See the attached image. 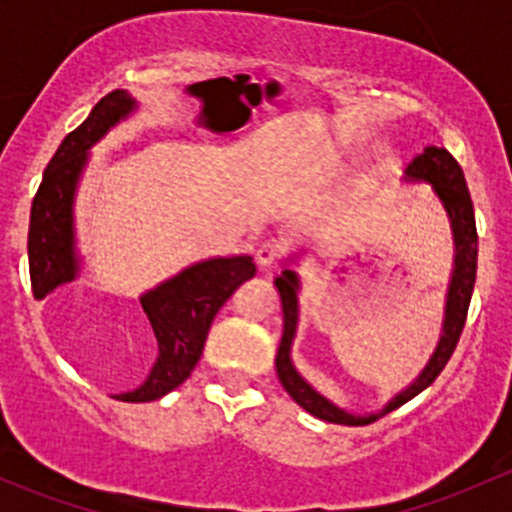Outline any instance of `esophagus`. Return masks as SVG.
Wrapping results in <instances>:
<instances>
[{
  "instance_id": "esophagus-1",
  "label": "esophagus",
  "mask_w": 512,
  "mask_h": 512,
  "mask_svg": "<svg viewBox=\"0 0 512 512\" xmlns=\"http://www.w3.org/2000/svg\"><path fill=\"white\" fill-rule=\"evenodd\" d=\"M282 252H285V245H282L280 240H275V237H270V240H262L255 250L257 265L260 267L275 265V260L282 255Z\"/></svg>"
}]
</instances>
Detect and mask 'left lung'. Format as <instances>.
Returning <instances> with one entry per match:
<instances>
[{"instance_id":"left-lung-1","label":"left lung","mask_w":512,"mask_h":512,"mask_svg":"<svg viewBox=\"0 0 512 512\" xmlns=\"http://www.w3.org/2000/svg\"><path fill=\"white\" fill-rule=\"evenodd\" d=\"M404 180H409V183L431 185L433 195H436L438 203L446 210L448 223H451L453 232V270L451 282H448L446 289V309H443L441 337H438L436 349H433L431 359L423 366L421 374H418L404 391H399L384 409L374 411V414H352V411L342 409V406H337L334 401H329L324 394H319V391L294 369L292 344L299 322V289H302V282H299V275L289 265L297 262V255L287 257L285 270H282L280 277H275V287L282 299V314H285L282 342L275 356L277 376H280V384L285 386L287 394L292 396L307 414L322 418V421L342 423V426H364V423H371L376 421V418L391 414V411L404 406L406 401H411L414 396L421 394L423 389H428V386L436 381V376L441 374L443 366L451 359L458 339H461L468 304H471L473 285H476L478 267L476 213H473V200L471 193H468L466 175H463L458 160L453 158L446 148L428 146L423 148V153H418V156L406 165Z\"/></svg>"}]
</instances>
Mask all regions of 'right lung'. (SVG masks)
Here are the masks:
<instances>
[{
    "label": "right lung",
    "instance_id": "right-lung-1",
    "mask_svg": "<svg viewBox=\"0 0 512 512\" xmlns=\"http://www.w3.org/2000/svg\"><path fill=\"white\" fill-rule=\"evenodd\" d=\"M138 101L128 91L116 89L91 108L89 118L61 141L49 160L32 203L29 220V275L36 299L54 289H66L81 275L76 252L74 203L91 148L111 128L136 113ZM250 255L210 257L185 267L170 280L141 294V307L158 342V359L138 389L116 394L118 401L143 404L178 389L203 354L210 324L220 307L242 282L255 277Z\"/></svg>",
    "mask_w": 512,
    "mask_h": 512
}]
</instances>
